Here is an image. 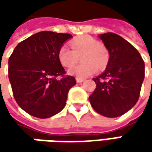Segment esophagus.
<instances>
[{"instance_id":"1","label":"esophagus","mask_w":152,"mask_h":152,"mask_svg":"<svg viewBox=\"0 0 152 152\" xmlns=\"http://www.w3.org/2000/svg\"><path fill=\"white\" fill-rule=\"evenodd\" d=\"M85 79H81V78H76V81H77V83H82V82H84Z\"/></svg>"}]
</instances>
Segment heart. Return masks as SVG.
<instances>
[{
  "label": "heart",
  "mask_w": 152,
  "mask_h": 152,
  "mask_svg": "<svg viewBox=\"0 0 152 152\" xmlns=\"http://www.w3.org/2000/svg\"><path fill=\"white\" fill-rule=\"evenodd\" d=\"M69 49L66 45H62L58 50L57 57L61 65L70 67L74 65L79 56H81V64L71 67L68 73L78 78H87L96 73L100 67H104L108 61V53L103 45L90 35H81L73 38Z\"/></svg>",
  "instance_id": "obj_1"
}]
</instances>
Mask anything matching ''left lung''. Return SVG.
Listing matches in <instances>:
<instances>
[{"mask_svg":"<svg viewBox=\"0 0 152 152\" xmlns=\"http://www.w3.org/2000/svg\"><path fill=\"white\" fill-rule=\"evenodd\" d=\"M109 52L105 72L94 78L96 87L90 96L94 110L116 118L129 111L138 102L145 78V63L138 50L114 33L100 35Z\"/></svg>","mask_w":152,"mask_h":152,"instance_id":"1","label":"left lung"}]
</instances>
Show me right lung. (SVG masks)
I'll list each match as a JSON object with an SVG mask.
<instances>
[{
  "label": "right lung",
  "instance_id": "add662e5",
  "mask_svg": "<svg viewBox=\"0 0 152 152\" xmlns=\"http://www.w3.org/2000/svg\"><path fill=\"white\" fill-rule=\"evenodd\" d=\"M71 37L69 34L41 31L21 41L10 56L8 78L13 96L27 113L47 118L65 107L76 80L66 74L57 53Z\"/></svg>",
  "mask_w": 152,
  "mask_h": 152
}]
</instances>
